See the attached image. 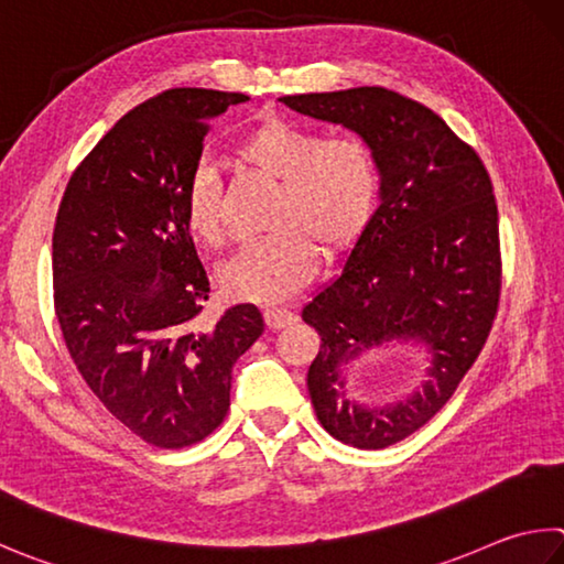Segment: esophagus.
Segmentation results:
<instances>
[{
  "label": "esophagus",
  "mask_w": 564,
  "mask_h": 564,
  "mask_svg": "<svg viewBox=\"0 0 564 564\" xmlns=\"http://www.w3.org/2000/svg\"><path fill=\"white\" fill-rule=\"evenodd\" d=\"M263 315L269 327H275V330H279V327H289L299 321V315H295L291 308H269Z\"/></svg>",
  "instance_id": "esophagus-1"
}]
</instances>
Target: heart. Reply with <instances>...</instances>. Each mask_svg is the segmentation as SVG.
I'll return each mask as SVG.
<instances>
[{"label": "heart", "instance_id": "1", "mask_svg": "<svg viewBox=\"0 0 564 564\" xmlns=\"http://www.w3.org/2000/svg\"><path fill=\"white\" fill-rule=\"evenodd\" d=\"M243 165L279 180L271 231L241 249L221 283L231 295L275 303L293 295L315 271L317 247L325 256L350 249L380 204L382 175L370 142L352 132L323 138L315 128L269 118L239 140ZM184 221L204 249H221L229 227L221 212L219 175L199 165L184 189Z\"/></svg>", "mask_w": 564, "mask_h": 564}]
</instances>
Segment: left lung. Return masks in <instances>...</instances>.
<instances>
[{
	"mask_svg": "<svg viewBox=\"0 0 564 564\" xmlns=\"http://www.w3.org/2000/svg\"><path fill=\"white\" fill-rule=\"evenodd\" d=\"M281 100L355 130L380 162V207L343 273L305 305L303 321L321 335L308 370L317 422L347 446L387 448L452 399L494 327L503 273L494 184L478 152L434 110L389 88ZM392 339L427 345L425 392L380 410L355 403L341 367Z\"/></svg>",
	"mask_w": 564,
	"mask_h": 564,
	"instance_id": "8db88e82",
	"label": "left lung"
}]
</instances>
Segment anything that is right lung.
Instances as JSON below:
<instances>
[{"label":"right lung","mask_w":564,"mask_h":564,"mask_svg":"<svg viewBox=\"0 0 564 564\" xmlns=\"http://www.w3.org/2000/svg\"><path fill=\"white\" fill-rule=\"evenodd\" d=\"M249 96L170 88L132 108L70 175L54 224V308L100 404L158 448L199 444L229 412L231 367L263 333L253 303L212 327L184 189L209 120Z\"/></svg>","instance_id":"add662e5"}]
</instances>
